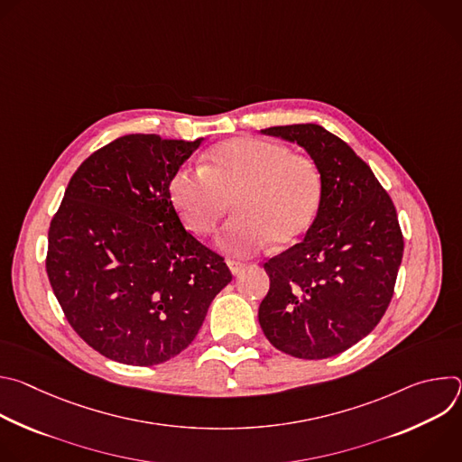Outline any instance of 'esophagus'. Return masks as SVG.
Returning <instances> with one entry per match:
<instances>
[{
	"label": "esophagus",
	"mask_w": 462,
	"mask_h": 462,
	"mask_svg": "<svg viewBox=\"0 0 462 462\" xmlns=\"http://www.w3.org/2000/svg\"><path fill=\"white\" fill-rule=\"evenodd\" d=\"M228 263V269H230V273L234 274V276H237L246 265H245V263H241V261H236V259H228L226 261Z\"/></svg>",
	"instance_id": "obj_1"
}]
</instances>
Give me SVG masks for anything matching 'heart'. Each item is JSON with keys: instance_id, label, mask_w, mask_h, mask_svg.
<instances>
[{"instance_id": "obj_1", "label": "heart", "mask_w": 462, "mask_h": 462, "mask_svg": "<svg viewBox=\"0 0 462 462\" xmlns=\"http://www.w3.org/2000/svg\"><path fill=\"white\" fill-rule=\"evenodd\" d=\"M170 199L189 232L207 237L237 210L217 245L250 255L271 241L276 248L300 241L312 226L323 197L319 166L280 143L237 137L216 146L205 168L184 166L170 180Z\"/></svg>"}]
</instances>
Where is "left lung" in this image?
I'll use <instances>...</instances> for the list:
<instances>
[{
	"instance_id": "left-lung-1",
	"label": "left lung",
	"mask_w": 462,
	"mask_h": 462,
	"mask_svg": "<svg viewBox=\"0 0 462 462\" xmlns=\"http://www.w3.org/2000/svg\"><path fill=\"white\" fill-rule=\"evenodd\" d=\"M307 150L319 166V212L301 243L271 257L259 305L269 342L296 358L340 355L387 310L404 254L397 210L371 168L318 124L261 129Z\"/></svg>"
}]
</instances>
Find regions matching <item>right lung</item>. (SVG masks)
<instances>
[{"label": "right lung", "instance_id": "right-lung-1", "mask_svg": "<svg viewBox=\"0 0 462 462\" xmlns=\"http://www.w3.org/2000/svg\"><path fill=\"white\" fill-rule=\"evenodd\" d=\"M124 135L89 155L51 219L45 269L77 335L120 364L184 351L232 282L225 257L184 230L170 180L199 148Z\"/></svg>", "mask_w": 462, "mask_h": 462}]
</instances>
